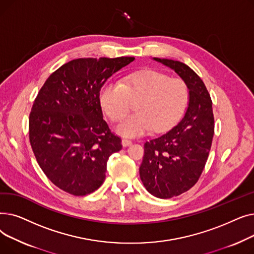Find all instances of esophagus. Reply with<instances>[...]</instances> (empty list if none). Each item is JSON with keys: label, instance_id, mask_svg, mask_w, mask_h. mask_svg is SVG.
Segmentation results:
<instances>
[{"label": "esophagus", "instance_id": "esophagus-1", "mask_svg": "<svg viewBox=\"0 0 254 254\" xmlns=\"http://www.w3.org/2000/svg\"><path fill=\"white\" fill-rule=\"evenodd\" d=\"M122 143H123L124 147H127V146H130V145H131V141H130V140H127V139H123Z\"/></svg>", "mask_w": 254, "mask_h": 254}]
</instances>
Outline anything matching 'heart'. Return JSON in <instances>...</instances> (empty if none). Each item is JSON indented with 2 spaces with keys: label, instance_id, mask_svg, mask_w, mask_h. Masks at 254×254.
Segmentation results:
<instances>
[{
  "label": "heart",
  "instance_id": "heart-1",
  "mask_svg": "<svg viewBox=\"0 0 254 254\" xmlns=\"http://www.w3.org/2000/svg\"><path fill=\"white\" fill-rule=\"evenodd\" d=\"M190 89L182 79L145 70L129 74L119 82L108 81L100 89L102 110L113 122L119 120L136 103L137 112L116 126L118 134L136 137L151 128L161 132L178 123L189 104Z\"/></svg>",
  "mask_w": 254,
  "mask_h": 254
}]
</instances>
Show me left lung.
<instances>
[{
  "label": "left lung",
  "instance_id": "8db88e82",
  "mask_svg": "<svg viewBox=\"0 0 254 254\" xmlns=\"http://www.w3.org/2000/svg\"><path fill=\"white\" fill-rule=\"evenodd\" d=\"M188 84V109L169 131L144 144L140 178L149 193L159 198L177 196L190 190L206 165L214 134L209 92L193 70L178 61L153 58Z\"/></svg>",
  "mask_w": 254,
  "mask_h": 254
}]
</instances>
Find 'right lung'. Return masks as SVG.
Masks as SVG:
<instances>
[{
  "label": "right lung",
  "instance_id": "1",
  "mask_svg": "<svg viewBox=\"0 0 254 254\" xmlns=\"http://www.w3.org/2000/svg\"><path fill=\"white\" fill-rule=\"evenodd\" d=\"M134 60H73L40 89L30 114V142L40 168L64 191L79 196L97 190L109 156L122 149V140L103 119L99 92Z\"/></svg>",
  "mask_w": 254,
  "mask_h": 254
}]
</instances>
